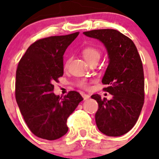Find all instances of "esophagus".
I'll list each match as a JSON object with an SVG mask.
<instances>
[{
  "label": "esophagus",
  "mask_w": 159,
  "mask_h": 159,
  "mask_svg": "<svg viewBox=\"0 0 159 159\" xmlns=\"http://www.w3.org/2000/svg\"><path fill=\"white\" fill-rule=\"evenodd\" d=\"M81 95H82L84 100H88V99H89L90 98V95H89V94H84V93H82V94H81Z\"/></svg>",
  "instance_id": "34e87169"
}]
</instances>
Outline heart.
I'll return each instance as SVG.
<instances>
[{
  "label": "heart",
  "mask_w": 159,
  "mask_h": 159,
  "mask_svg": "<svg viewBox=\"0 0 159 159\" xmlns=\"http://www.w3.org/2000/svg\"><path fill=\"white\" fill-rule=\"evenodd\" d=\"M82 54L88 62L92 59H98L99 60V58H100V51L93 47L84 48L82 50ZM68 63H69V60L67 61L66 63H65V67H68ZM78 85L81 89H89L90 88V83L86 80H80L78 82Z\"/></svg>",
  "instance_id": "heart-1"
}]
</instances>
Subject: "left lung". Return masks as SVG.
Instances as JSON below:
<instances>
[{"mask_svg":"<svg viewBox=\"0 0 159 159\" xmlns=\"http://www.w3.org/2000/svg\"><path fill=\"white\" fill-rule=\"evenodd\" d=\"M99 40L108 52V68L102 83L103 90L113 95L111 100L93 94L98 104L95 121L101 132L111 137L126 134L134 127L145 99L142 62L134 42L117 30L99 29L83 32Z\"/></svg>","mask_w":159,"mask_h":159,"instance_id":"1","label":"left lung"}]
</instances>
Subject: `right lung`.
<instances>
[{
	"label": "right lung",
	"mask_w": 159,
	"mask_h": 159,
	"mask_svg": "<svg viewBox=\"0 0 159 159\" xmlns=\"http://www.w3.org/2000/svg\"><path fill=\"white\" fill-rule=\"evenodd\" d=\"M79 32L40 39L31 44L16 71L15 98L32 133L56 140L68 131L67 119L83 98L71 91L63 98L53 93L54 83L64 74L63 55Z\"/></svg>",
	"instance_id": "obj_1"
}]
</instances>
